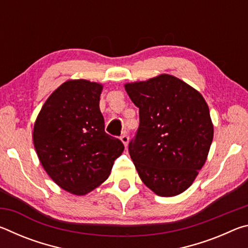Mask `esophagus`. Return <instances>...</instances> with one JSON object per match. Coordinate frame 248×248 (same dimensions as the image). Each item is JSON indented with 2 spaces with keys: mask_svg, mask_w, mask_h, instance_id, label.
I'll list each match as a JSON object with an SVG mask.
<instances>
[{
  "mask_svg": "<svg viewBox=\"0 0 248 248\" xmlns=\"http://www.w3.org/2000/svg\"><path fill=\"white\" fill-rule=\"evenodd\" d=\"M120 139H121V141H123V143L127 146L128 145V142H129V136H128V133L127 132H124L123 133V136L120 137Z\"/></svg>",
  "mask_w": 248,
  "mask_h": 248,
  "instance_id": "1",
  "label": "esophagus"
}]
</instances>
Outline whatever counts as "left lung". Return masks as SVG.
Listing matches in <instances>:
<instances>
[{
	"mask_svg": "<svg viewBox=\"0 0 248 248\" xmlns=\"http://www.w3.org/2000/svg\"><path fill=\"white\" fill-rule=\"evenodd\" d=\"M139 108L129 153L140 178L162 197L182 194L207 159L213 125L207 103L182 79L161 74L124 85Z\"/></svg>",
	"mask_w": 248,
	"mask_h": 248,
	"instance_id": "left-lung-1",
	"label": "left lung"
}]
</instances>
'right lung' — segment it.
Returning a JSON list of instances; mask_svg holds the SVG:
<instances>
[{
    "label": "right lung",
    "instance_id": "right-lung-1",
    "mask_svg": "<svg viewBox=\"0 0 248 248\" xmlns=\"http://www.w3.org/2000/svg\"><path fill=\"white\" fill-rule=\"evenodd\" d=\"M103 86L86 79L62 84L46 100L33 125V145L54 183L85 195L108 178L124 145L105 132Z\"/></svg>",
    "mask_w": 248,
    "mask_h": 248
}]
</instances>
